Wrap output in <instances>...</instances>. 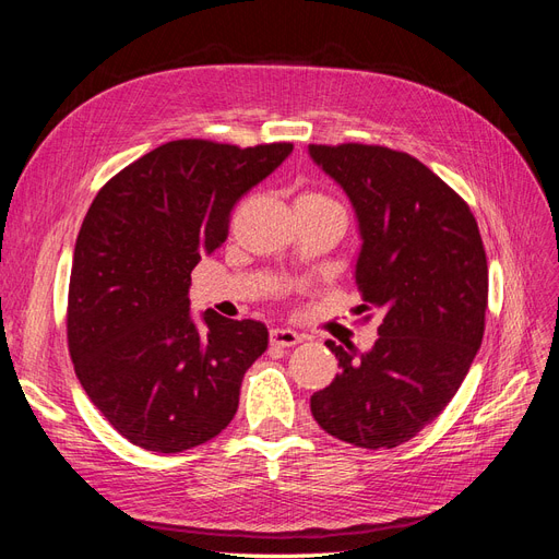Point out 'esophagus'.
I'll return each instance as SVG.
<instances>
[{
	"label": "esophagus",
	"instance_id": "obj_1",
	"mask_svg": "<svg viewBox=\"0 0 559 559\" xmlns=\"http://www.w3.org/2000/svg\"><path fill=\"white\" fill-rule=\"evenodd\" d=\"M298 343H302V335L292 331V329H273V331H270V345L294 347Z\"/></svg>",
	"mask_w": 559,
	"mask_h": 559
}]
</instances>
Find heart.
<instances>
[{"instance_id":"heart-1","label":"heart","mask_w":559,"mask_h":559,"mask_svg":"<svg viewBox=\"0 0 559 559\" xmlns=\"http://www.w3.org/2000/svg\"><path fill=\"white\" fill-rule=\"evenodd\" d=\"M308 200H317V202H333V200H329V198H324V195H319V193H310V195H306ZM335 205V202H333Z\"/></svg>"}]
</instances>
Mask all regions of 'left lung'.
I'll return each instance as SVG.
<instances>
[{"label": "left lung", "instance_id": "1", "mask_svg": "<svg viewBox=\"0 0 559 559\" xmlns=\"http://www.w3.org/2000/svg\"><path fill=\"white\" fill-rule=\"evenodd\" d=\"M359 218L361 310L382 312L370 352L333 341L341 376L310 408L326 433L357 448L411 441L464 382L480 349L487 257L476 216L425 163L378 144H310Z\"/></svg>", "mask_w": 559, "mask_h": 559}]
</instances>
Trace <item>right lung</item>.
Masks as SVG:
<instances>
[{"mask_svg":"<svg viewBox=\"0 0 559 559\" xmlns=\"http://www.w3.org/2000/svg\"><path fill=\"white\" fill-rule=\"evenodd\" d=\"M294 151L175 140L111 177L83 218L67 296V345L95 408L130 443L183 452L238 413L267 347L253 319H191V270L228 238L230 212Z\"/></svg>","mask_w":559,"mask_h":559,"instance_id":"1","label":"right lung"}]
</instances>
